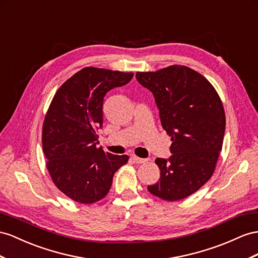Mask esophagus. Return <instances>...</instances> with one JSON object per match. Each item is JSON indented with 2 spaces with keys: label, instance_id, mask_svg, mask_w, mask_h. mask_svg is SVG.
<instances>
[{
  "label": "esophagus",
  "instance_id": "1",
  "mask_svg": "<svg viewBox=\"0 0 258 258\" xmlns=\"http://www.w3.org/2000/svg\"><path fill=\"white\" fill-rule=\"evenodd\" d=\"M132 159H133V161L135 163H144V162L147 161L146 159H144V158H140V157H137V156H133V157H132Z\"/></svg>",
  "mask_w": 258,
  "mask_h": 258
}]
</instances>
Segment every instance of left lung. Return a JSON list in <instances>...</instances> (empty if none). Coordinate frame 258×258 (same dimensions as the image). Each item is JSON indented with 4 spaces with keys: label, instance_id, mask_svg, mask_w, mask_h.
I'll return each mask as SVG.
<instances>
[{
    "label": "left lung",
    "instance_id": "left-lung-1",
    "mask_svg": "<svg viewBox=\"0 0 258 258\" xmlns=\"http://www.w3.org/2000/svg\"><path fill=\"white\" fill-rule=\"evenodd\" d=\"M136 79L153 92L162 127L172 141L169 159H156L160 180L147 188L164 201L183 200L215 171L226 130L220 97L206 78L184 65L137 72Z\"/></svg>",
    "mask_w": 258,
    "mask_h": 258
}]
</instances>
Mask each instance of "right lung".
Segmentation results:
<instances>
[{
	"label": "right lung",
	"mask_w": 258,
	"mask_h": 258,
	"mask_svg": "<svg viewBox=\"0 0 258 258\" xmlns=\"http://www.w3.org/2000/svg\"><path fill=\"white\" fill-rule=\"evenodd\" d=\"M133 73L85 68L69 78L52 99L42 126V148L55 186L71 200L92 204L109 193L128 156L97 147L103 123V98L126 85Z\"/></svg>",
	"instance_id": "1"
}]
</instances>
